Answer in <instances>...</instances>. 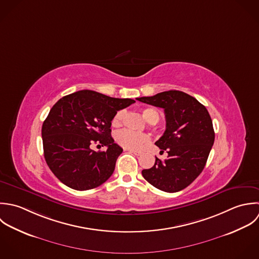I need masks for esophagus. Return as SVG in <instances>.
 Instances as JSON below:
<instances>
[{
  "mask_svg": "<svg viewBox=\"0 0 259 259\" xmlns=\"http://www.w3.org/2000/svg\"><path fill=\"white\" fill-rule=\"evenodd\" d=\"M125 151H127L128 153H132V154H134V155H136V156H141V155H142V153H141V152H138V151H133V150H125Z\"/></svg>",
  "mask_w": 259,
  "mask_h": 259,
  "instance_id": "esophagus-1",
  "label": "esophagus"
}]
</instances>
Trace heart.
<instances>
[{
  "mask_svg": "<svg viewBox=\"0 0 259 259\" xmlns=\"http://www.w3.org/2000/svg\"><path fill=\"white\" fill-rule=\"evenodd\" d=\"M124 114V110H118L112 117V125L119 126L122 123ZM142 114L144 118L147 120V122L151 124H155L160 120V112L156 108H144ZM115 141L119 146L126 150L138 151L143 149L149 143L150 138L146 134H138L131 132L128 130H123L115 135Z\"/></svg>",
  "mask_w": 259,
  "mask_h": 259,
  "instance_id": "obj_1",
  "label": "heart"
}]
</instances>
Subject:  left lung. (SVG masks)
<instances>
[{
	"label": "left lung",
	"instance_id": "1",
	"mask_svg": "<svg viewBox=\"0 0 259 259\" xmlns=\"http://www.w3.org/2000/svg\"><path fill=\"white\" fill-rule=\"evenodd\" d=\"M162 107L166 115V131L156 145L168 153V158L143 170V177L159 190L175 193L188 187L203 171L215 133L206 107L195 97L179 90L137 98Z\"/></svg>",
	"mask_w": 259,
	"mask_h": 259
}]
</instances>
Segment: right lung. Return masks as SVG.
<instances>
[{
    "mask_svg": "<svg viewBox=\"0 0 259 259\" xmlns=\"http://www.w3.org/2000/svg\"><path fill=\"white\" fill-rule=\"evenodd\" d=\"M136 101L80 90L60 98L42 125L45 161L67 187L84 191L103 184L114 171L122 149L110 133L113 115ZM106 145L104 152L91 150Z\"/></svg>",
    "mask_w": 259,
    "mask_h": 259,
    "instance_id": "right-lung-1",
    "label": "right lung"
}]
</instances>
